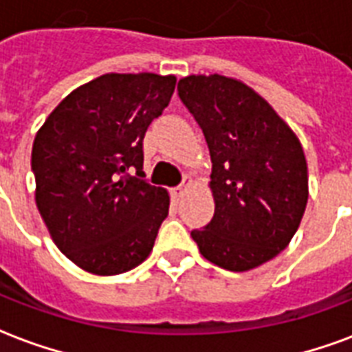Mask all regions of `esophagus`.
I'll return each instance as SVG.
<instances>
[{"mask_svg":"<svg viewBox=\"0 0 352 352\" xmlns=\"http://www.w3.org/2000/svg\"><path fill=\"white\" fill-rule=\"evenodd\" d=\"M188 186H190V182H182V184H179V186L171 188V195H173V197H181V195L186 192Z\"/></svg>","mask_w":352,"mask_h":352,"instance_id":"34e87169","label":"esophagus"}]
</instances>
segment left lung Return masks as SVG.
Wrapping results in <instances>:
<instances>
[{
	"label": "left lung",
	"instance_id": "left-lung-1",
	"mask_svg": "<svg viewBox=\"0 0 352 352\" xmlns=\"http://www.w3.org/2000/svg\"><path fill=\"white\" fill-rule=\"evenodd\" d=\"M179 98L210 151L214 218L192 230L201 254L229 272L275 258L299 229L308 201L307 158L272 104L240 80L190 75Z\"/></svg>",
	"mask_w": 352,
	"mask_h": 352
}]
</instances>
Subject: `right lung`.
Returning <instances> with one entry per match:
<instances>
[{"label":"right lung","instance_id":"1","mask_svg":"<svg viewBox=\"0 0 352 352\" xmlns=\"http://www.w3.org/2000/svg\"><path fill=\"white\" fill-rule=\"evenodd\" d=\"M175 82L173 75H101L64 98L34 138L40 216L85 272L120 275L151 253L170 195L144 179V136Z\"/></svg>","mask_w":352,"mask_h":352}]
</instances>
